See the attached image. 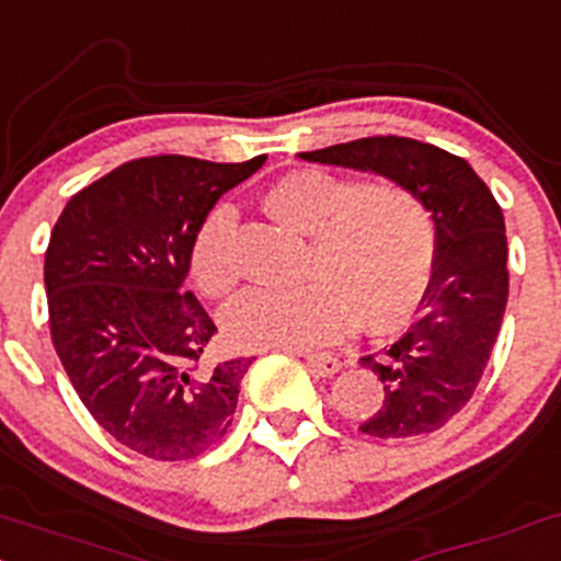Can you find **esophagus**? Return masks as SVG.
Listing matches in <instances>:
<instances>
[{"instance_id":"obj_1","label":"esophagus","mask_w":561,"mask_h":561,"mask_svg":"<svg viewBox=\"0 0 561 561\" xmlns=\"http://www.w3.org/2000/svg\"><path fill=\"white\" fill-rule=\"evenodd\" d=\"M306 365L311 367V373L317 375V378H332L337 370H341V359L332 354H304Z\"/></svg>"}]
</instances>
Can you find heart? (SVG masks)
<instances>
[{
  "label": "heart",
  "instance_id": "obj_1",
  "mask_svg": "<svg viewBox=\"0 0 561 561\" xmlns=\"http://www.w3.org/2000/svg\"><path fill=\"white\" fill-rule=\"evenodd\" d=\"M263 207L311 237L306 282L295 290H248L224 311L233 348H311L365 324L397 330L421 306L434 271L428 210L399 183H365L324 170H295L263 194ZM237 213L220 202L194 233L191 274L207 295L237 282Z\"/></svg>",
  "mask_w": 561,
  "mask_h": 561
}]
</instances>
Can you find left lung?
<instances>
[{
	"mask_svg": "<svg viewBox=\"0 0 561 561\" xmlns=\"http://www.w3.org/2000/svg\"><path fill=\"white\" fill-rule=\"evenodd\" d=\"M298 157L399 183L434 220V274L421 317L397 343L359 359L386 391L380 410L359 431L378 439H404L442 428L477 389L506 311V224L495 196L466 159L397 135Z\"/></svg>",
	"mask_w": 561,
	"mask_h": 561,
	"instance_id": "1",
	"label": "left lung"
}]
</instances>
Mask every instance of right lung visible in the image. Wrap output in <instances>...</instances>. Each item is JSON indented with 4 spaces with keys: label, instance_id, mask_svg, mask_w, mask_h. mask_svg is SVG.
Returning a JSON list of instances; mask_svg holds the SVG:
<instances>
[{
    "label": "right lung",
    "instance_id": "right-lung-1",
    "mask_svg": "<svg viewBox=\"0 0 561 561\" xmlns=\"http://www.w3.org/2000/svg\"><path fill=\"white\" fill-rule=\"evenodd\" d=\"M263 162L133 159L73 194L53 229V346L90 415L146 458H196L237 410L252 359L205 365L218 328L183 282L205 215Z\"/></svg>",
    "mask_w": 561,
    "mask_h": 561
}]
</instances>
